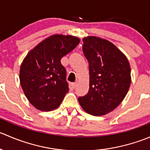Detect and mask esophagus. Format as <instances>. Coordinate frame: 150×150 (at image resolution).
I'll use <instances>...</instances> for the list:
<instances>
[{"mask_svg": "<svg viewBox=\"0 0 150 150\" xmlns=\"http://www.w3.org/2000/svg\"><path fill=\"white\" fill-rule=\"evenodd\" d=\"M70 87H71V88H72V89L75 88L76 87V83H72L70 84Z\"/></svg>", "mask_w": 150, "mask_h": 150, "instance_id": "esophagus-1", "label": "esophagus"}]
</instances>
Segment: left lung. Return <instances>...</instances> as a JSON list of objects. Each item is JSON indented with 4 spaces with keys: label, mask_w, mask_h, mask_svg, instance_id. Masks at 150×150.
<instances>
[{
    "label": "left lung",
    "mask_w": 150,
    "mask_h": 150,
    "mask_svg": "<svg viewBox=\"0 0 150 150\" xmlns=\"http://www.w3.org/2000/svg\"><path fill=\"white\" fill-rule=\"evenodd\" d=\"M83 51L89 64V90L78 102L88 114L101 116L116 108L131 85L128 59L111 42L88 36L83 39Z\"/></svg>",
    "instance_id": "obj_1"
}]
</instances>
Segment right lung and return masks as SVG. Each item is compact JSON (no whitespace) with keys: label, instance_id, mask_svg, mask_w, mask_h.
I'll list each match as a JSON object with an SVG mask.
<instances>
[{"label":"right lung","instance_id":"1","mask_svg":"<svg viewBox=\"0 0 150 150\" xmlns=\"http://www.w3.org/2000/svg\"><path fill=\"white\" fill-rule=\"evenodd\" d=\"M80 43L75 36L54 35L28 53L20 67L19 80L27 99L36 109L51 111L69 91L61 59Z\"/></svg>","mask_w":150,"mask_h":150}]
</instances>
